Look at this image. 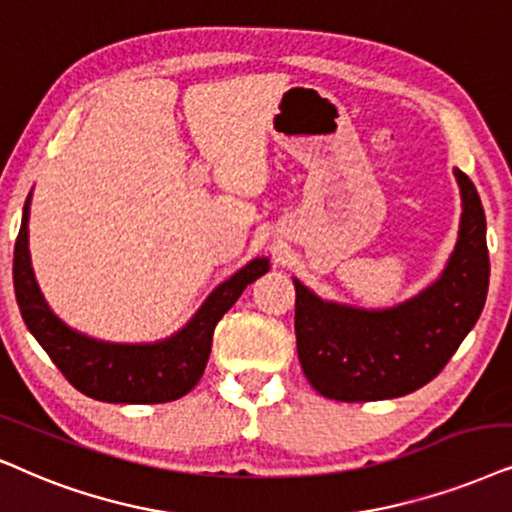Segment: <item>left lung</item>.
I'll list each match as a JSON object with an SVG mask.
<instances>
[{
	"instance_id": "left-lung-1",
	"label": "left lung",
	"mask_w": 512,
	"mask_h": 512,
	"mask_svg": "<svg viewBox=\"0 0 512 512\" xmlns=\"http://www.w3.org/2000/svg\"><path fill=\"white\" fill-rule=\"evenodd\" d=\"M461 189L458 238L442 274L409 300L366 309L326 300L295 283L297 357L312 387L335 401H378L416 392L454 357L480 319L489 290L487 217L475 184Z\"/></svg>"
}]
</instances>
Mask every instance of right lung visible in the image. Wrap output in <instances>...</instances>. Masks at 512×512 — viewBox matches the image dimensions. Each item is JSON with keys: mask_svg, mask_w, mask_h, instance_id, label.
Segmentation results:
<instances>
[{"mask_svg": "<svg viewBox=\"0 0 512 512\" xmlns=\"http://www.w3.org/2000/svg\"><path fill=\"white\" fill-rule=\"evenodd\" d=\"M30 200H25L14 248L16 302L28 331L44 352L87 397L108 404H163L184 397L198 385L208 364L212 333L234 302L269 271V257H255L212 290L198 312L170 338L155 342H111L75 331L51 312L37 286L28 248Z\"/></svg>", "mask_w": 512, "mask_h": 512, "instance_id": "right-lung-1", "label": "right lung"}]
</instances>
